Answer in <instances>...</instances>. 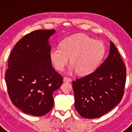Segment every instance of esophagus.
Listing matches in <instances>:
<instances>
[{
	"label": "esophagus",
	"instance_id": "34e87169",
	"mask_svg": "<svg viewBox=\"0 0 132 132\" xmlns=\"http://www.w3.org/2000/svg\"><path fill=\"white\" fill-rule=\"evenodd\" d=\"M63 81L64 82H71V79L70 78H68L67 77H64V79H63Z\"/></svg>",
	"mask_w": 132,
	"mask_h": 132
}]
</instances>
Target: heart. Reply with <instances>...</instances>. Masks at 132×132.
<instances>
[{
	"instance_id": "b5f03b06",
	"label": "heart",
	"mask_w": 132,
	"mask_h": 132,
	"mask_svg": "<svg viewBox=\"0 0 132 132\" xmlns=\"http://www.w3.org/2000/svg\"><path fill=\"white\" fill-rule=\"evenodd\" d=\"M105 53L102 41L94 40L84 34L71 36L64 39L61 47H54L50 57L55 68L62 71L69 62L70 71H77L80 75H88L100 64Z\"/></svg>"
}]
</instances>
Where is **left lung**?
<instances>
[{
    "instance_id": "8db88e82",
    "label": "left lung",
    "mask_w": 132,
    "mask_h": 132,
    "mask_svg": "<svg viewBox=\"0 0 132 132\" xmlns=\"http://www.w3.org/2000/svg\"><path fill=\"white\" fill-rule=\"evenodd\" d=\"M126 81V65L114 44L110 41L109 54L101 65L72 82L76 110L85 118L102 117L120 103Z\"/></svg>"
}]
</instances>
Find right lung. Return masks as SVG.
Here are the masks:
<instances>
[{"instance_id": "obj_1", "label": "right lung", "mask_w": 132, "mask_h": 132, "mask_svg": "<svg viewBox=\"0 0 132 132\" xmlns=\"http://www.w3.org/2000/svg\"><path fill=\"white\" fill-rule=\"evenodd\" d=\"M55 30H37L17 42L8 59L5 73L8 93L12 104L34 116L46 115L53 108V94L63 77L52 66L50 37Z\"/></svg>"}]
</instances>
